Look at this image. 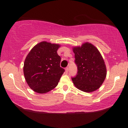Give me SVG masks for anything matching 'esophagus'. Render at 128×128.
<instances>
[{
    "label": "esophagus",
    "instance_id": "esophagus-1",
    "mask_svg": "<svg viewBox=\"0 0 128 128\" xmlns=\"http://www.w3.org/2000/svg\"><path fill=\"white\" fill-rule=\"evenodd\" d=\"M65 70H66V73H68V70H69L68 67H66V68H65Z\"/></svg>",
    "mask_w": 128,
    "mask_h": 128
}]
</instances>
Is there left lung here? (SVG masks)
I'll use <instances>...</instances> for the list:
<instances>
[{"instance_id": "obj_1", "label": "left lung", "mask_w": 128, "mask_h": 128, "mask_svg": "<svg viewBox=\"0 0 128 128\" xmlns=\"http://www.w3.org/2000/svg\"><path fill=\"white\" fill-rule=\"evenodd\" d=\"M78 72L72 78L77 88L92 92L99 88L106 75V66L98 49L90 42L73 49Z\"/></svg>"}]
</instances>
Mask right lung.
<instances>
[{
    "label": "right lung",
    "instance_id": "1",
    "mask_svg": "<svg viewBox=\"0 0 128 128\" xmlns=\"http://www.w3.org/2000/svg\"><path fill=\"white\" fill-rule=\"evenodd\" d=\"M60 45L42 42L32 48L23 67L24 78L32 90L45 93L57 86L65 70L60 67L61 57L57 54Z\"/></svg>",
    "mask_w": 128,
    "mask_h": 128
}]
</instances>
